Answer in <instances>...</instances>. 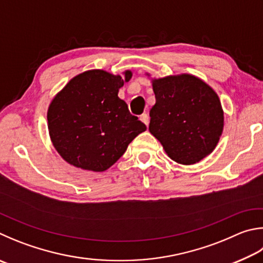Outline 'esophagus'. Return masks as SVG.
<instances>
[{
    "instance_id": "esophagus-1",
    "label": "esophagus",
    "mask_w": 263,
    "mask_h": 263,
    "mask_svg": "<svg viewBox=\"0 0 263 263\" xmlns=\"http://www.w3.org/2000/svg\"><path fill=\"white\" fill-rule=\"evenodd\" d=\"M140 121L145 124L146 126H148V123H149V117H148L147 114H142L140 116Z\"/></svg>"
}]
</instances>
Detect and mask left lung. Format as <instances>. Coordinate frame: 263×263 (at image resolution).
Wrapping results in <instances>:
<instances>
[{"mask_svg":"<svg viewBox=\"0 0 263 263\" xmlns=\"http://www.w3.org/2000/svg\"><path fill=\"white\" fill-rule=\"evenodd\" d=\"M152 85L156 102L149 111V132L170 159L190 165L211 154L224 126L216 92L187 73L152 79Z\"/></svg>","mask_w":263,"mask_h":263,"instance_id":"8db88e82","label":"left lung"}]
</instances>
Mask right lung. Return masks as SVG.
<instances>
[{"label": "right lung", "mask_w": 263, "mask_h": 263, "mask_svg": "<svg viewBox=\"0 0 263 263\" xmlns=\"http://www.w3.org/2000/svg\"><path fill=\"white\" fill-rule=\"evenodd\" d=\"M132 77L104 70L76 76L55 95L47 119L52 145L76 168L101 173L125 153L146 125L128 111L118 90Z\"/></svg>", "instance_id": "right-lung-1"}]
</instances>
